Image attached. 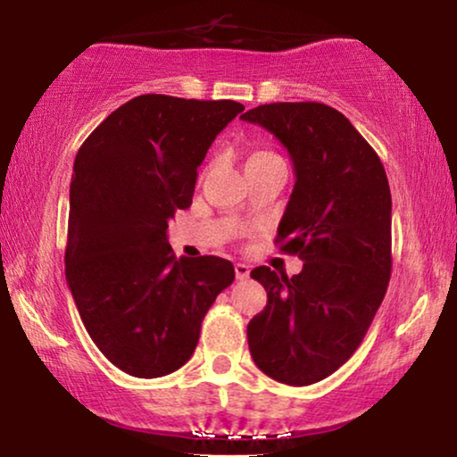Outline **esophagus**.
Listing matches in <instances>:
<instances>
[{
	"label": "esophagus",
	"instance_id": "obj_1",
	"mask_svg": "<svg viewBox=\"0 0 457 457\" xmlns=\"http://www.w3.org/2000/svg\"><path fill=\"white\" fill-rule=\"evenodd\" d=\"M235 277L237 280H247L249 278V266L247 264H235Z\"/></svg>",
	"mask_w": 457,
	"mask_h": 457
}]
</instances>
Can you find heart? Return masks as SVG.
<instances>
[{
	"mask_svg": "<svg viewBox=\"0 0 457 457\" xmlns=\"http://www.w3.org/2000/svg\"><path fill=\"white\" fill-rule=\"evenodd\" d=\"M253 155H264V152H260V154H253Z\"/></svg>",
	"mask_w": 457,
	"mask_h": 457,
	"instance_id": "1",
	"label": "heart"
}]
</instances>
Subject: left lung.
<instances>
[{
    "label": "left lung",
    "instance_id": "obj_1",
    "mask_svg": "<svg viewBox=\"0 0 457 457\" xmlns=\"http://www.w3.org/2000/svg\"><path fill=\"white\" fill-rule=\"evenodd\" d=\"M241 120L264 127L291 155L295 187L277 243L303 260L291 278L252 270L268 302L247 324L249 352L278 383L312 385L352 358L386 293L389 180L377 152L330 105L266 104Z\"/></svg>",
    "mask_w": 457,
    "mask_h": 457
}]
</instances>
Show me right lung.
I'll use <instances>...</instances> for the list:
<instances>
[{
    "label": "right lung",
    "mask_w": 457,
    "mask_h": 457,
    "mask_svg": "<svg viewBox=\"0 0 457 457\" xmlns=\"http://www.w3.org/2000/svg\"><path fill=\"white\" fill-rule=\"evenodd\" d=\"M245 105L139 96L112 112L74 160L66 280L87 333L116 368L166 377L195 352L202 320L235 268L177 258L168 220L191 205L197 168Z\"/></svg>",
    "instance_id": "obj_1"
}]
</instances>
